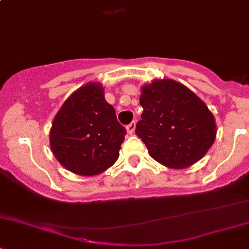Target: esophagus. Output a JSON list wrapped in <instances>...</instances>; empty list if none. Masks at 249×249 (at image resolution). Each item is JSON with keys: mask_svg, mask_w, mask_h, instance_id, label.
I'll return each mask as SVG.
<instances>
[{"mask_svg": "<svg viewBox=\"0 0 249 249\" xmlns=\"http://www.w3.org/2000/svg\"><path fill=\"white\" fill-rule=\"evenodd\" d=\"M135 124H137V122H135V121H132V122H130L129 124L127 125V133H128V134H133V133H134Z\"/></svg>", "mask_w": 249, "mask_h": 249, "instance_id": "obj_1", "label": "esophagus"}]
</instances>
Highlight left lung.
<instances>
[{
    "label": "left lung",
    "mask_w": 249,
    "mask_h": 249,
    "mask_svg": "<svg viewBox=\"0 0 249 249\" xmlns=\"http://www.w3.org/2000/svg\"><path fill=\"white\" fill-rule=\"evenodd\" d=\"M143 111L135 134L151 157L173 169H183L205 156L216 139V122L194 92L171 79L143 85Z\"/></svg>",
    "instance_id": "obj_1"
}]
</instances>
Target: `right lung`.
Listing matches in <instances>:
<instances>
[{
  "mask_svg": "<svg viewBox=\"0 0 249 249\" xmlns=\"http://www.w3.org/2000/svg\"><path fill=\"white\" fill-rule=\"evenodd\" d=\"M125 128L104 98L99 83H89L68 97L53 119L50 146L66 169L81 176L106 171L117 160Z\"/></svg>",
  "mask_w": 249,
  "mask_h": 249,
  "instance_id": "right-lung-1",
  "label": "right lung"
}]
</instances>
